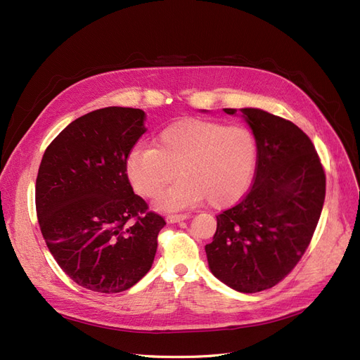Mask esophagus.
<instances>
[{
	"instance_id": "34e87169",
	"label": "esophagus",
	"mask_w": 360,
	"mask_h": 360,
	"mask_svg": "<svg viewBox=\"0 0 360 360\" xmlns=\"http://www.w3.org/2000/svg\"><path fill=\"white\" fill-rule=\"evenodd\" d=\"M187 218H190L188 214H172V215H167V222H179Z\"/></svg>"
}]
</instances>
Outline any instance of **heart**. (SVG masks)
<instances>
[{"mask_svg":"<svg viewBox=\"0 0 360 360\" xmlns=\"http://www.w3.org/2000/svg\"><path fill=\"white\" fill-rule=\"evenodd\" d=\"M257 165V142L240 124L214 120H181L160 133L157 146H138L127 157V175L139 194L162 197L170 209L207 198L215 207L229 206L248 190Z\"/></svg>","mask_w":360,"mask_h":360,"instance_id":"obj_1","label":"heart"}]
</instances>
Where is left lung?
<instances>
[{
	"mask_svg": "<svg viewBox=\"0 0 360 360\" xmlns=\"http://www.w3.org/2000/svg\"><path fill=\"white\" fill-rule=\"evenodd\" d=\"M242 112L257 142L254 182L240 202L217 215V233L205 249L221 282L255 294L282 282L307 250L322 214L326 176L311 139L298 126L257 108Z\"/></svg>",
	"mask_w": 360,
	"mask_h": 360,
	"instance_id": "left-lung-1",
	"label": "left lung"
}]
</instances>
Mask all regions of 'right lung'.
<instances>
[{"label": "right lung", "mask_w": 360, "mask_h": 360, "mask_svg": "<svg viewBox=\"0 0 360 360\" xmlns=\"http://www.w3.org/2000/svg\"><path fill=\"white\" fill-rule=\"evenodd\" d=\"M143 120L138 108L91 111L50 142L38 169L37 218L50 254L77 285L101 294L123 292L150 271L166 225L127 176Z\"/></svg>", "instance_id": "1"}]
</instances>
